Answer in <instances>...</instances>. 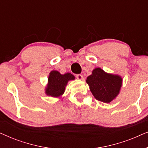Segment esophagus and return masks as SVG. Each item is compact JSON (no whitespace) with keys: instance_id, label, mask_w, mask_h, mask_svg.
Instances as JSON below:
<instances>
[{"instance_id":"1","label":"esophagus","mask_w":148,"mask_h":148,"mask_svg":"<svg viewBox=\"0 0 148 148\" xmlns=\"http://www.w3.org/2000/svg\"><path fill=\"white\" fill-rule=\"evenodd\" d=\"M76 78L79 80H82L83 79H84V76L81 74H78V75H76Z\"/></svg>"}]
</instances>
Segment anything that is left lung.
I'll use <instances>...</instances> for the list:
<instances>
[{
    "label": "left lung",
    "mask_w": 148,
    "mask_h": 148,
    "mask_svg": "<svg viewBox=\"0 0 148 148\" xmlns=\"http://www.w3.org/2000/svg\"><path fill=\"white\" fill-rule=\"evenodd\" d=\"M87 84L94 98L99 101L109 103L116 98L122 86V78L119 75L108 74L96 68L87 77Z\"/></svg>",
    "instance_id": "obj_1"
}]
</instances>
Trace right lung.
<instances>
[{
	"mask_svg": "<svg viewBox=\"0 0 148 148\" xmlns=\"http://www.w3.org/2000/svg\"><path fill=\"white\" fill-rule=\"evenodd\" d=\"M75 77L72 74L66 73L61 75L56 71L50 72L48 77V85L46 93L52 97H58L63 94L68 81L73 80Z\"/></svg>",
	"mask_w": 148,
	"mask_h": 148,
	"instance_id": "right-lung-1",
	"label": "right lung"
}]
</instances>
